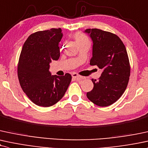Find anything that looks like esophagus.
<instances>
[{
  "label": "esophagus",
  "instance_id": "esophagus-1",
  "mask_svg": "<svg viewBox=\"0 0 148 148\" xmlns=\"http://www.w3.org/2000/svg\"><path fill=\"white\" fill-rule=\"evenodd\" d=\"M72 76L73 79H80V78H81V76H79V74H77L76 73H73L72 74Z\"/></svg>",
  "mask_w": 148,
  "mask_h": 148
}]
</instances>
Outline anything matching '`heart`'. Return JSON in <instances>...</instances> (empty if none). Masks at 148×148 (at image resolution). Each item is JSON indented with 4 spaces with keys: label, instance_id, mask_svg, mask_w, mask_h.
Masks as SVG:
<instances>
[{
    "label": "heart",
    "instance_id": "1",
    "mask_svg": "<svg viewBox=\"0 0 148 148\" xmlns=\"http://www.w3.org/2000/svg\"><path fill=\"white\" fill-rule=\"evenodd\" d=\"M74 38L75 41L76 42V43H77V45L79 47L84 45H90V42L89 38L85 34H83L81 32H76L74 35Z\"/></svg>",
    "mask_w": 148,
    "mask_h": 148
}]
</instances>
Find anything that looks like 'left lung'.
<instances>
[{"label":"left lung","instance_id":"8db88e82","mask_svg":"<svg viewBox=\"0 0 148 148\" xmlns=\"http://www.w3.org/2000/svg\"><path fill=\"white\" fill-rule=\"evenodd\" d=\"M85 32L93 41L90 64L103 70L99 81L92 80L94 88L87 97L98 106H109L121 97L129 81L130 65L126 48L114 34L96 28Z\"/></svg>","mask_w":148,"mask_h":148}]
</instances>
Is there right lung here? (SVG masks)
Masks as SVG:
<instances>
[{
	"label": "right lung",
	"instance_id": "1",
	"mask_svg": "<svg viewBox=\"0 0 148 148\" xmlns=\"http://www.w3.org/2000/svg\"><path fill=\"white\" fill-rule=\"evenodd\" d=\"M60 28H51L32 34L25 42L18 63V77L21 88L38 106H54L63 97L72 81L71 74L51 75V60L60 57Z\"/></svg>",
	"mask_w": 148,
	"mask_h": 148
}]
</instances>
